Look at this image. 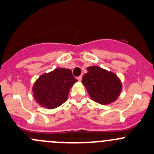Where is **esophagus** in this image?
<instances>
[{"mask_svg": "<svg viewBox=\"0 0 154 154\" xmlns=\"http://www.w3.org/2000/svg\"><path fill=\"white\" fill-rule=\"evenodd\" d=\"M77 80H78V81H81V80H82V75L79 76V77H77Z\"/></svg>", "mask_w": 154, "mask_h": 154, "instance_id": "esophagus-1", "label": "esophagus"}]
</instances>
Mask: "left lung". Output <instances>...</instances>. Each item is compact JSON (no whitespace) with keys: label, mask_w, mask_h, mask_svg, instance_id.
<instances>
[{"label":"left lung","mask_w":154,"mask_h":154,"mask_svg":"<svg viewBox=\"0 0 154 154\" xmlns=\"http://www.w3.org/2000/svg\"><path fill=\"white\" fill-rule=\"evenodd\" d=\"M82 83L90 97L102 105L116 101L122 91V83L116 73L99 66H89L83 77Z\"/></svg>","instance_id":"left-lung-1"}]
</instances>
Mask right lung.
I'll list each match as a JSON object with an SVG mask.
<instances>
[{
    "label": "right lung",
    "instance_id": "add662e5",
    "mask_svg": "<svg viewBox=\"0 0 154 154\" xmlns=\"http://www.w3.org/2000/svg\"><path fill=\"white\" fill-rule=\"evenodd\" d=\"M77 82L71 70L55 68L35 80L32 88L33 97L40 106L48 109L57 108L67 100L70 89Z\"/></svg>",
    "mask_w": 154,
    "mask_h": 154
}]
</instances>
